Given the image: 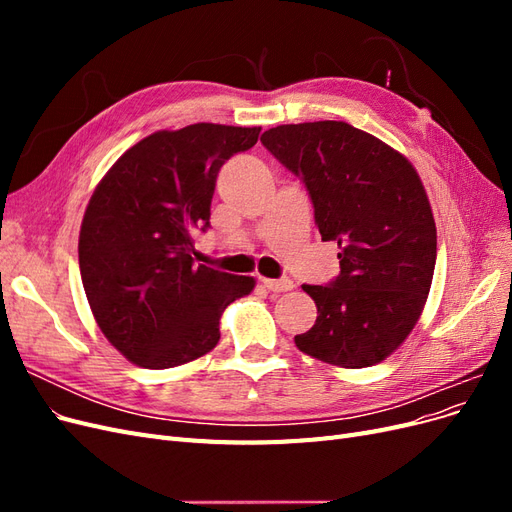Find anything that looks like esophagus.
<instances>
[{"instance_id": "34e87169", "label": "esophagus", "mask_w": 512, "mask_h": 512, "mask_svg": "<svg viewBox=\"0 0 512 512\" xmlns=\"http://www.w3.org/2000/svg\"><path fill=\"white\" fill-rule=\"evenodd\" d=\"M262 284H265V288L271 292H288L294 288L292 280H288V277H280V280H269V277H262Z\"/></svg>"}]
</instances>
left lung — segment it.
<instances>
[{
    "label": "left lung",
    "instance_id": "1",
    "mask_svg": "<svg viewBox=\"0 0 512 512\" xmlns=\"http://www.w3.org/2000/svg\"><path fill=\"white\" fill-rule=\"evenodd\" d=\"M265 145L309 192L339 275L303 284L316 324L294 337L318 361L359 369L393 354L421 318L436 267V222L421 177L399 151L346 121L288 123Z\"/></svg>",
    "mask_w": 512,
    "mask_h": 512
}]
</instances>
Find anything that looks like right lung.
<instances>
[{
    "mask_svg": "<svg viewBox=\"0 0 512 512\" xmlns=\"http://www.w3.org/2000/svg\"><path fill=\"white\" fill-rule=\"evenodd\" d=\"M260 128L192 123L130 147L98 183L79 235L83 288L100 331L145 369L190 363L220 342L224 309L254 277L196 265L220 168Z\"/></svg>",
    "mask_w": 512,
    "mask_h": 512,
    "instance_id": "right-lung-1",
    "label": "right lung"
}]
</instances>
